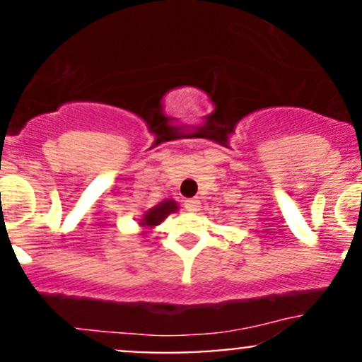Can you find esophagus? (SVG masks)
Returning <instances> with one entry per match:
<instances>
[{
	"label": "esophagus",
	"instance_id": "1",
	"mask_svg": "<svg viewBox=\"0 0 362 362\" xmlns=\"http://www.w3.org/2000/svg\"><path fill=\"white\" fill-rule=\"evenodd\" d=\"M184 208L187 211H198L199 208H202V203H199V199H187V202L184 203Z\"/></svg>",
	"mask_w": 362,
	"mask_h": 362
}]
</instances>
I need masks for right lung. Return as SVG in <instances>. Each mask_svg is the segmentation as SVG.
<instances>
[{
	"mask_svg": "<svg viewBox=\"0 0 362 362\" xmlns=\"http://www.w3.org/2000/svg\"><path fill=\"white\" fill-rule=\"evenodd\" d=\"M178 210V203L173 202V199H164L159 204H156L154 208L147 210L144 214V217L140 218L141 228H154V226H159L164 218L170 214H175Z\"/></svg>",
	"mask_w": 362,
	"mask_h": 362,
	"instance_id": "right-lung-1",
	"label": "right lung"
}]
</instances>
